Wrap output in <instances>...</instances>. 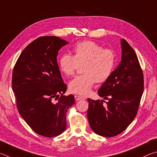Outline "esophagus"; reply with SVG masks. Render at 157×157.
<instances>
[{
  "label": "esophagus",
  "mask_w": 157,
  "mask_h": 157,
  "mask_svg": "<svg viewBox=\"0 0 157 157\" xmlns=\"http://www.w3.org/2000/svg\"><path fill=\"white\" fill-rule=\"evenodd\" d=\"M75 99H76V101H79V100H81V99H84L83 98H82V97L78 96V95H75Z\"/></svg>",
  "instance_id": "1"
}]
</instances>
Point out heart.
<instances>
[{"instance_id":"1","label":"heart","mask_w":157,"mask_h":157,"mask_svg":"<svg viewBox=\"0 0 157 157\" xmlns=\"http://www.w3.org/2000/svg\"><path fill=\"white\" fill-rule=\"evenodd\" d=\"M73 56L63 53L58 59L60 71L66 75H72L79 64H83L84 74L76 76L69 82L71 92L86 95L97 81L103 82L110 78L115 69L116 54L110 49H103L96 42L86 40L78 42L73 48Z\"/></svg>"}]
</instances>
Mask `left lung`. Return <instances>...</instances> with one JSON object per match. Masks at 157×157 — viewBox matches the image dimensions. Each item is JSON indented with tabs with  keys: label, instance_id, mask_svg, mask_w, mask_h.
<instances>
[{
	"label": "left lung",
	"instance_id": "1",
	"mask_svg": "<svg viewBox=\"0 0 157 157\" xmlns=\"http://www.w3.org/2000/svg\"><path fill=\"white\" fill-rule=\"evenodd\" d=\"M121 60L98 90L108 99L89 102L87 117L91 129L98 135L112 137L121 133L135 119L144 92V75L135 51L121 39Z\"/></svg>",
	"mask_w": 157,
	"mask_h": 157
}]
</instances>
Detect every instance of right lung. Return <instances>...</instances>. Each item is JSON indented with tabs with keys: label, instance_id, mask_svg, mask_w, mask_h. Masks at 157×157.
Masks as SVG:
<instances>
[{
	"label": "right lung",
	"instance_id": "1",
	"mask_svg": "<svg viewBox=\"0 0 157 157\" xmlns=\"http://www.w3.org/2000/svg\"><path fill=\"white\" fill-rule=\"evenodd\" d=\"M67 44L56 36L40 37L22 51L13 71L20 115L34 132L47 137L64 132L67 112L75 103L73 95H64L67 86L57 62L58 51Z\"/></svg>",
	"mask_w": 157,
	"mask_h": 157
}]
</instances>
